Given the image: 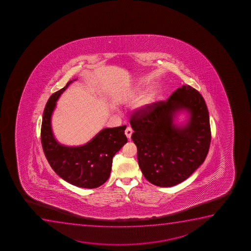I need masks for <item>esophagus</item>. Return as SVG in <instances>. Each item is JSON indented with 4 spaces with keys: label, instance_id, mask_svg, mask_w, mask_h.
<instances>
[{
    "label": "esophagus",
    "instance_id": "obj_1",
    "mask_svg": "<svg viewBox=\"0 0 251 251\" xmlns=\"http://www.w3.org/2000/svg\"><path fill=\"white\" fill-rule=\"evenodd\" d=\"M132 133H133V129H132V127H127L125 130V134L127 136V138L128 139H131V135H132Z\"/></svg>",
    "mask_w": 251,
    "mask_h": 251
}]
</instances>
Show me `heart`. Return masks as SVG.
<instances>
[{"mask_svg":"<svg viewBox=\"0 0 251 251\" xmlns=\"http://www.w3.org/2000/svg\"><path fill=\"white\" fill-rule=\"evenodd\" d=\"M153 93H149V94L145 95V97L142 98L141 100H140V105H141V106H145V105L151 103V101L153 100Z\"/></svg>","mask_w":251,"mask_h":251,"instance_id":"heart-1","label":"heart"}]
</instances>
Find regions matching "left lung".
I'll use <instances>...</instances> for the list:
<instances>
[{"mask_svg": "<svg viewBox=\"0 0 251 251\" xmlns=\"http://www.w3.org/2000/svg\"><path fill=\"white\" fill-rule=\"evenodd\" d=\"M180 109L191 114L181 128L173 124L174 113ZM129 122L139 167L153 185L176 186L206 159L211 143L208 110L202 96L189 85L177 89L166 100L134 110Z\"/></svg>", "mask_w": 251, "mask_h": 251, "instance_id": "obj_1", "label": "left lung"}]
</instances>
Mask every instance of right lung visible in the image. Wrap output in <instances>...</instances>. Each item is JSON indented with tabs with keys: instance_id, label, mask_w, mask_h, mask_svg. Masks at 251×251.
Masks as SVG:
<instances>
[{
	"instance_id": "1",
	"label": "right lung",
	"mask_w": 251,
	"mask_h": 251,
	"mask_svg": "<svg viewBox=\"0 0 251 251\" xmlns=\"http://www.w3.org/2000/svg\"><path fill=\"white\" fill-rule=\"evenodd\" d=\"M71 82L54 92L45 106L41 126L42 147L48 162L63 180L82 188H97L109 178L112 158L127 143L124 134L126 126L101 130L82 146L66 147L59 145L51 129V115L56 100Z\"/></svg>"
}]
</instances>
